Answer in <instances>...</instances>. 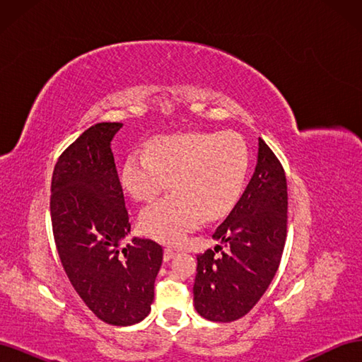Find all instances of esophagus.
Returning <instances> with one entry per match:
<instances>
[{"instance_id": "obj_1", "label": "esophagus", "mask_w": 362, "mask_h": 362, "mask_svg": "<svg viewBox=\"0 0 362 362\" xmlns=\"http://www.w3.org/2000/svg\"><path fill=\"white\" fill-rule=\"evenodd\" d=\"M175 255H177V252H175L173 249H170V247H166V249H164V254H163L164 261H169V259H172Z\"/></svg>"}]
</instances>
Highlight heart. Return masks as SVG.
Segmentation results:
<instances>
[{"label": "heart", "instance_id": "heart-1", "mask_svg": "<svg viewBox=\"0 0 362 362\" xmlns=\"http://www.w3.org/2000/svg\"><path fill=\"white\" fill-rule=\"evenodd\" d=\"M247 170L245 141L234 133H184L149 141L125 164L122 187L139 202H151L172 181L173 192L141 210L140 231L180 245L205 217L226 214L238 201Z\"/></svg>", "mask_w": 362, "mask_h": 362}]
</instances>
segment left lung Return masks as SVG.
<instances>
[{
  "label": "left lung",
  "instance_id": "1",
  "mask_svg": "<svg viewBox=\"0 0 362 362\" xmlns=\"http://www.w3.org/2000/svg\"><path fill=\"white\" fill-rule=\"evenodd\" d=\"M287 208L286 172L266 141L258 139L255 172L242 198L213 233L226 250L218 245L198 255L193 302L204 319L228 323L254 308L279 267Z\"/></svg>",
  "mask_w": 362,
  "mask_h": 362
}]
</instances>
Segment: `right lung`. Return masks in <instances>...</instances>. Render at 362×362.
I'll return each instance as SVG.
<instances>
[{
    "instance_id": "add662e5",
    "label": "right lung",
    "mask_w": 362,
    "mask_h": 362,
    "mask_svg": "<svg viewBox=\"0 0 362 362\" xmlns=\"http://www.w3.org/2000/svg\"><path fill=\"white\" fill-rule=\"evenodd\" d=\"M120 122H101L62 152L51 180V223L75 291L103 322L129 326L154 300L163 247L145 238L119 249L131 223L110 141Z\"/></svg>"
}]
</instances>
